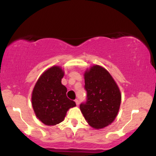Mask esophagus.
Instances as JSON below:
<instances>
[{
    "label": "esophagus",
    "instance_id": "obj_1",
    "mask_svg": "<svg viewBox=\"0 0 156 156\" xmlns=\"http://www.w3.org/2000/svg\"><path fill=\"white\" fill-rule=\"evenodd\" d=\"M75 102H76V105H79V101H78V99H76V101H75Z\"/></svg>",
    "mask_w": 156,
    "mask_h": 156
}]
</instances>
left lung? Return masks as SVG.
I'll return each mask as SVG.
<instances>
[{"label": "left lung", "mask_w": 156, "mask_h": 156, "mask_svg": "<svg viewBox=\"0 0 156 156\" xmlns=\"http://www.w3.org/2000/svg\"><path fill=\"white\" fill-rule=\"evenodd\" d=\"M87 101L80 109L89 125L96 129L108 126L117 117L121 103L119 87L106 69L92 66L84 73Z\"/></svg>", "instance_id": "1"}]
</instances>
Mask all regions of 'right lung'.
Here are the masks:
<instances>
[{"instance_id": "1", "label": "right lung", "mask_w": 156, "mask_h": 156, "mask_svg": "<svg viewBox=\"0 0 156 156\" xmlns=\"http://www.w3.org/2000/svg\"><path fill=\"white\" fill-rule=\"evenodd\" d=\"M64 71L53 66L39 77L32 92V106L37 118L46 125L62 122L67 112L76 104L67 97V88L62 84Z\"/></svg>"}]
</instances>
